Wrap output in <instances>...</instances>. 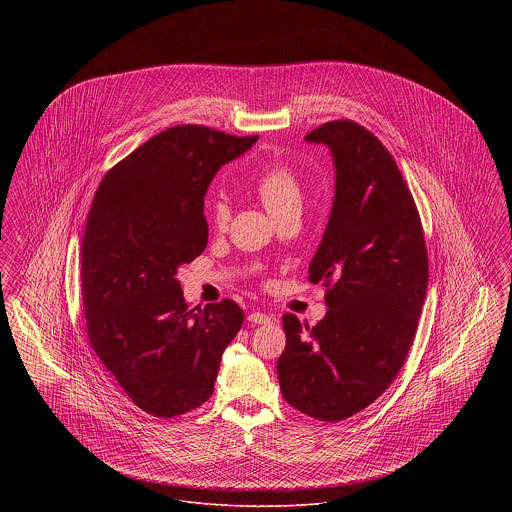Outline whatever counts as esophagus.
<instances>
[{
    "instance_id": "obj_1",
    "label": "esophagus",
    "mask_w": 512,
    "mask_h": 512,
    "mask_svg": "<svg viewBox=\"0 0 512 512\" xmlns=\"http://www.w3.org/2000/svg\"><path fill=\"white\" fill-rule=\"evenodd\" d=\"M247 320L251 322V324H268L272 318L268 317V315H265V313H259V311H253L249 317H247Z\"/></svg>"
}]
</instances>
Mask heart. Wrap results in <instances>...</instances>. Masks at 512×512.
Segmentation results:
<instances>
[{"label": "heart", "instance_id": "obj_1", "mask_svg": "<svg viewBox=\"0 0 512 512\" xmlns=\"http://www.w3.org/2000/svg\"><path fill=\"white\" fill-rule=\"evenodd\" d=\"M257 195L272 217H278L290 209H301V186L295 172L286 165H270L259 174L255 182ZM230 217L226 201L217 199L211 205L209 220L215 228H224Z\"/></svg>", "mask_w": 512, "mask_h": 512}]
</instances>
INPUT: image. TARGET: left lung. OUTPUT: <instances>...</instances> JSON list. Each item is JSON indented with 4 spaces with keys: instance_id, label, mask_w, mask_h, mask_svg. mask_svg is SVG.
Here are the masks:
<instances>
[{
    "instance_id": "obj_1",
    "label": "left lung",
    "mask_w": 512,
    "mask_h": 512,
    "mask_svg": "<svg viewBox=\"0 0 512 512\" xmlns=\"http://www.w3.org/2000/svg\"><path fill=\"white\" fill-rule=\"evenodd\" d=\"M330 147L336 194L309 280L326 286L328 313L309 326L282 317L276 363L284 399L340 422L395 380L414 340L428 288V253L411 190L390 151L357 122L332 121L305 136Z\"/></svg>"
}]
</instances>
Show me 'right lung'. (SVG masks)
<instances>
[{
  "mask_svg": "<svg viewBox=\"0 0 512 512\" xmlns=\"http://www.w3.org/2000/svg\"><path fill=\"white\" fill-rule=\"evenodd\" d=\"M259 136L182 124L107 172L82 240L88 338L136 407L157 418L205 403L244 313L232 299L188 309L176 270L203 253V197L220 167Z\"/></svg>",
  "mask_w": 512,
  "mask_h": 512,
  "instance_id": "obj_1",
  "label": "right lung"
}]
</instances>
